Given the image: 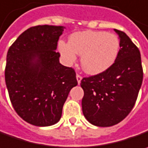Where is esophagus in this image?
Wrapping results in <instances>:
<instances>
[{
  "mask_svg": "<svg viewBox=\"0 0 148 148\" xmlns=\"http://www.w3.org/2000/svg\"><path fill=\"white\" fill-rule=\"evenodd\" d=\"M82 79V76H80L79 74H77V80L78 84H80V82H81Z\"/></svg>",
  "mask_w": 148,
  "mask_h": 148,
  "instance_id": "34e87169",
  "label": "esophagus"
}]
</instances>
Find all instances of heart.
Listing matches in <instances>:
<instances>
[{
	"label": "heart",
	"instance_id": "heart-1",
	"mask_svg": "<svg viewBox=\"0 0 148 148\" xmlns=\"http://www.w3.org/2000/svg\"><path fill=\"white\" fill-rule=\"evenodd\" d=\"M58 50L64 62L71 64L81 56V64L86 73L96 75L115 62L120 50L119 38L104 32L86 31L71 35L68 43L60 41Z\"/></svg>",
	"mask_w": 148,
	"mask_h": 148
}]
</instances>
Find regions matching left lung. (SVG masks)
Instances as JSON below:
<instances>
[{
	"label": "left lung",
	"mask_w": 148,
	"mask_h": 148,
	"mask_svg": "<svg viewBox=\"0 0 148 148\" xmlns=\"http://www.w3.org/2000/svg\"><path fill=\"white\" fill-rule=\"evenodd\" d=\"M120 39L115 62L97 75L84 77L82 112L97 127H111L122 122L133 108L143 83L141 54L127 35L114 29Z\"/></svg>",
	"instance_id": "8db88e82"
}]
</instances>
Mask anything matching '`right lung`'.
Segmentation results:
<instances>
[{"mask_svg": "<svg viewBox=\"0 0 148 148\" xmlns=\"http://www.w3.org/2000/svg\"><path fill=\"white\" fill-rule=\"evenodd\" d=\"M64 26H32L10 47L5 80L11 104L26 122L47 127L59 122L76 72L59 62L57 41Z\"/></svg>", "mask_w": 148, "mask_h": 148, "instance_id": "add662e5", "label": "right lung"}]
</instances>
